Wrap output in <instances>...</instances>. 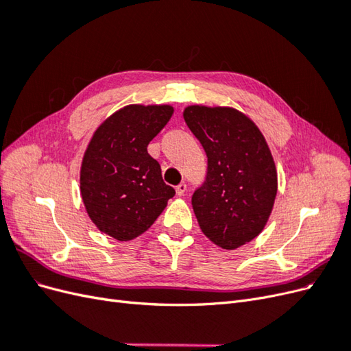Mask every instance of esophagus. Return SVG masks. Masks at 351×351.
I'll return each instance as SVG.
<instances>
[{
  "mask_svg": "<svg viewBox=\"0 0 351 351\" xmlns=\"http://www.w3.org/2000/svg\"><path fill=\"white\" fill-rule=\"evenodd\" d=\"M186 190H187V184H186V183H180V184L176 187V192H177L178 196H183V195L186 193Z\"/></svg>",
  "mask_w": 351,
  "mask_h": 351,
  "instance_id": "34e87169",
  "label": "esophagus"
}]
</instances>
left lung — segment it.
<instances>
[{
  "label": "left lung",
  "mask_w": 351,
  "mask_h": 351,
  "mask_svg": "<svg viewBox=\"0 0 351 351\" xmlns=\"http://www.w3.org/2000/svg\"><path fill=\"white\" fill-rule=\"evenodd\" d=\"M187 127L208 158L205 182L192 196L204 234L232 250L256 237L277 196V171L258 127L232 108L187 107Z\"/></svg>",
  "instance_id": "obj_1"
}]
</instances>
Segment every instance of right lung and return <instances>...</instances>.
<instances>
[{
  "instance_id": "1",
  "label": "right lung",
  "mask_w": 351,
  "mask_h": 351,
  "mask_svg": "<svg viewBox=\"0 0 351 351\" xmlns=\"http://www.w3.org/2000/svg\"><path fill=\"white\" fill-rule=\"evenodd\" d=\"M173 112L168 105H129L95 132L83 156L80 192L93 224L105 234L120 241L141 236L176 195L147 154Z\"/></svg>"
}]
</instances>
